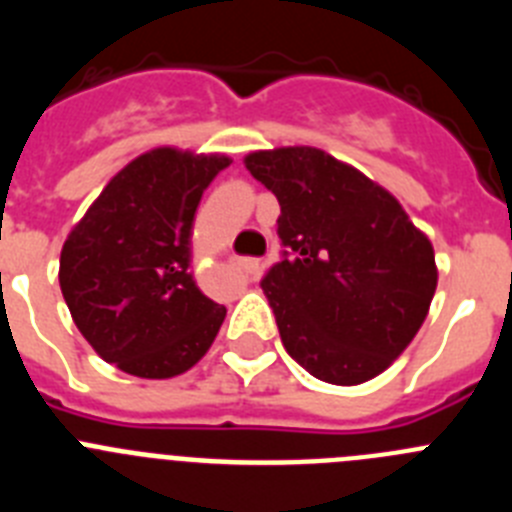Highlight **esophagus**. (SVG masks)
<instances>
[{
  "label": "esophagus",
  "mask_w": 512,
  "mask_h": 512,
  "mask_svg": "<svg viewBox=\"0 0 512 512\" xmlns=\"http://www.w3.org/2000/svg\"><path fill=\"white\" fill-rule=\"evenodd\" d=\"M235 264L241 266L243 271H246V274H253V277H256V274H261V269H264V261L261 259H238L235 261Z\"/></svg>",
  "instance_id": "obj_1"
}]
</instances>
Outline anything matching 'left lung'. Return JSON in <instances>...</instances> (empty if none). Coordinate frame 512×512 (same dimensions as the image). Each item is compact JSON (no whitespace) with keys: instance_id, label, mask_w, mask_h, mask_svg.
Here are the masks:
<instances>
[{"instance_id":"1","label":"left lung","mask_w":512,"mask_h":512,"mask_svg":"<svg viewBox=\"0 0 512 512\" xmlns=\"http://www.w3.org/2000/svg\"><path fill=\"white\" fill-rule=\"evenodd\" d=\"M277 194L284 259L261 282L287 354L338 387L369 382L410 346L436 295L428 235L395 194L312 146L253 151Z\"/></svg>"}]
</instances>
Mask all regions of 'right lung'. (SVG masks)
I'll return each mask as SVG.
<instances>
[{
	"instance_id": "1",
	"label": "right lung",
	"mask_w": 512,
	"mask_h": 512,
	"mask_svg": "<svg viewBox=\"0 0 512 512\" xmlns=\"http://www.w3.org/2000/svg\"><path fill=\"white\" fill-rule=\"evenodd\" d=\"M225 153L158 146L112 176L61 248L63 300L107 364L140 379L189 372L210 351L225 307L197 287L194 212Z\"/></svg>"
}]
</instances>
